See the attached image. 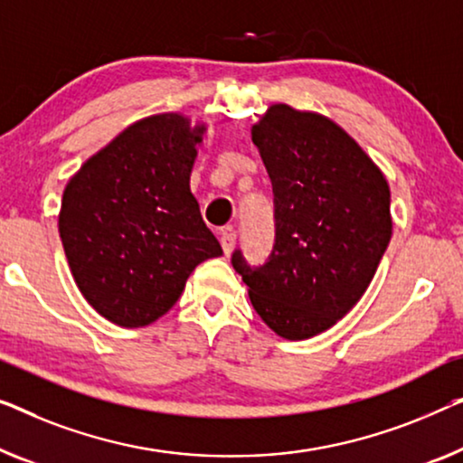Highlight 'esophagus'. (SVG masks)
Returning a JSON list of instances; mask_svg holds the SVG:
<instances>
[{
  "label": "esophagus",
  "mask_w": 463,
  "mask_h": 463,
  "mask_svg": "<svg viewBox=\"0 0 463 463\" xmlns=\"http://www.w3.org/2000/svg\"><path fill=\"white\" fill-rule=\"evenodd\" d=\"M233 244H236V232H233L232 227H225V230L221 232V246H223L225 254H230L233 250Z\"/></svg>",
  "instance_id": "obj_1"
}]
</instances>
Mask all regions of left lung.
Listing matches in <instances>:
<instances>
[{
	"mask_svg": "<svg viewBox=\"0 0 463 463\" xmlns=\"http://www.w3.org/2000/svg\"><path fill=\"white\" fill-rule=\"evenodd\" d=\"M273 187L276 242L263 265H232L260 319L288 340L326 332L357 305L392 236L391 190L330 118L276 104L252 127Z\"/></svg>",
	"mask_w": 463,
	"mask_h": 463,
	"instance_id": "1",
	"label": "left lung"
}]
</instances>
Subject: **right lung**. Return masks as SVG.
I'll return each instance as SVG.
<instances>
[{
  "label": "right lung",
  "instance_id": "1",
  "mask_svg": "<svg viewBox=\"0 0 463 463\" xmlns=\"http://www.w3.org/2000/svg\"><path fill=\"white\" fill-rule=\"evenodd\" d=\"M203 133L171 112L137 120L66 185L58 217L66 259L87 303L112 324L163 317L196 265L223 254L190 192Z\"/></svg>",
  "mask_w": 463,
  "mask_h": 463
}]
</instances>
